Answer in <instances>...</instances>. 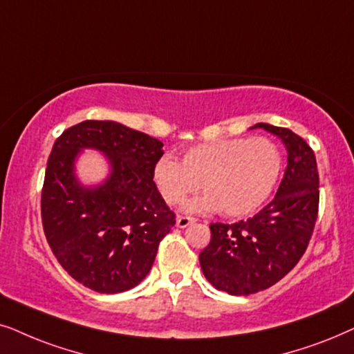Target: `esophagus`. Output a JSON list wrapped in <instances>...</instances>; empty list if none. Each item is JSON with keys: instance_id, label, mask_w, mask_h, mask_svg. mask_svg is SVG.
Wrapping results in <instances>:
<instances>
[{"instance_id": "1", "label": "esophagus", "mask_w": 354, "mask_h": 354, "mask_svg": "<svg viewBox=\"0 0 354 354\" xmlns=\"http://www.w3.org/2000/svg\"><path fill=\"white\" fill-rule=\"evenodd\" d=\"M196 218H192V216H186V215H180L176 218V226H180V228H186V226H189L191 223H194Z\"/></svg>"}]
</instances>
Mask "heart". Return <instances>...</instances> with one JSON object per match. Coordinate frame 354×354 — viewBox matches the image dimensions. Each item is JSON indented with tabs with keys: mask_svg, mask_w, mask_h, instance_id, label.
I'll return each mask as SVG.
<instances>
[{
	"mask_svg": "<svg viewBox=\"0 0 354 354\" xmlns=\"http://www.w3.org/2000/svg\"><path fill=\"white\" fill-rule=\"evenodd\" d=\"M283 157L267 138H234L192 145L183 163L163 153L153 165V183L169 205L185 202L201 187L204 196L189 204L192 212L220 210L243 216L257 210L279 181Z\"/></svg>",
	"mask_w": 354,
	"mask_h": 354,
	"instance_id": "heart-1",
	"label": "heart"
}]
</instances>
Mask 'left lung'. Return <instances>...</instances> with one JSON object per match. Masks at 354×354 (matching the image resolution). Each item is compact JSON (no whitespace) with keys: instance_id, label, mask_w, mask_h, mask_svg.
Returning a JSON list of instances; mask_svg holds the SVG:
<instances>
[{"instance_id":"8db88e82","label":"left lung","mask_w":354,"mask_h":354,"mask_svg":"<svg viewBox=\"0 0 354 354\" xmlns=\"http://www.w3.org/2000/svg\"><path fill=\"white\" fill-rule=\"evenodd\" d=\"M288 150L283 180L272 202L251 218L210 223V243L199 254L205 279L228 295L270 288L308 249L319 212V173L314 150L293 131L257 122ZM251 128V129H252Z\"/></svg>"}]
</instances>
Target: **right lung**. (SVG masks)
Segmentation results:
<instances>
[{"label": "right lung", "mask_w": 354, "mask_h": 354, "mask_svg": "<svg viewBox=\"0 0 354 354\" xmlns=\"http://www.w3.org/2000/svg\"><path fill=\"white\" fill-rule=\"evenodd\" d=\"M163 144L115 121L87 120L56 139L41 189V223L55 257L79 283L121 293L145 279L158 244L176 223L153 183ZM111 160L103 185L84 188L73 176L79 149Z\"/></svg>", "instance_id": "right-lung-1"}]
</instances>
